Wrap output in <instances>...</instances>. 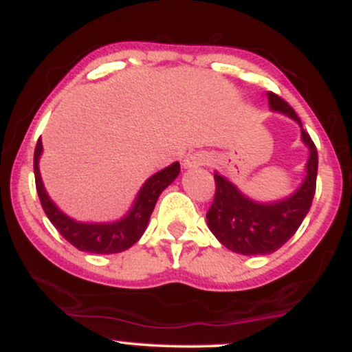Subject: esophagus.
Returning <instances> with one entry per match:
<instances>
[{"label": "esophagus", "instance_id": "34e87169", "mask_svg": "<svg viewBox=\"0 0 352 352\" xmlns=\"http://www.w3.org/2000/svg\"><path fill=\"white\" fill-rule=\"evenodd\" d=\"M210 164V155L207 152H193L188 153L184 159V167L185 168H197L204 167V165Z\"/></svg>", "mask_w": 352, "mask_h": 352}]
</instances>
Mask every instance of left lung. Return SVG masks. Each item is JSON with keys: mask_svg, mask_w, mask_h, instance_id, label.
Returning a JSON list of instances; mask_svg holds the SVG:
<instances>
[{"mask_svg": "<svg viewBox=\"0 0 352 352\" xmlns=\"http://www.w3.org/2000/svg\"><path fill=\"white\" fill-rule=\"evenodd\" d=\"M268 104L270 111L288 116L301 127V142L308 148L306 173L293 193L273 201L254 200L220 172L213 173L217 190L207 225L221 245L240 254H270L281 248L308 215L316 190L318 152L300 117L273 92H268Z\"/></svg>", "mask_w": 352, "mask_h": 352, "instance_id": "obj_1", "label": "left lung"}]
</instances>
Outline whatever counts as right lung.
Listing matches in <instances>:
<instances>
[{
    "mask_svg": "<svg viewBox=\"0 0 352 352\" xmlns=\"http://www.w3.org/2000/svg\"><path fill=\"white\" fill-rule=\"evenodd\" d=\"M43 153V142L39 137L34 148V179L36 190H38L39 200H41L43 210L56 230L74 245L80 252L111 254L120 253L124 250L131 248L132 245L140 240L147 228L148 220L155 208L157 199L173 180L179 177L180 164L173 162L168 167L162 168L152 177H148L140 187L135 200L132 201V207L127 210L124 217L112 221H79L76 218L60 210L51 197L47 195L44 188L41 172H39V159Z\"/></svg>",
    "mask_w": 352,
    "mask_h": 352,
    "instance_id": "add662e5",
    "label": "right lung"
}]
</instances>
